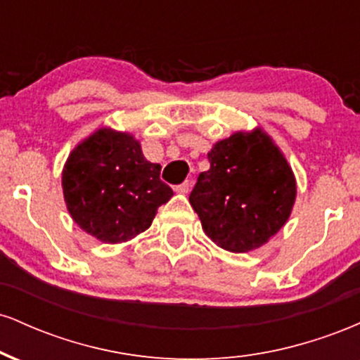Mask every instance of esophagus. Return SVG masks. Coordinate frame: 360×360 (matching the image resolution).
Here are the masks:
<instances>
[{"instance_id": "obj_1", "label": "esophagus", "mask_w": 360, "mask_h": 360, "mask_svg": "<svg viewBox=\"0 0 360 360\" xmlns=\"http://www.w3.org/2000/svg\"><path fill=\"white\" fill-rule=\"evenodd\" d=\"M189 191H191V181H184L183 184L176 186V193H179V194H188Z\"/></svg>"}]
</instances>
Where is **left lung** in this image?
<instances>
[{"label": "left lung", "mask_w": 360, "mask_h": 360, "mask_svg": "<svg viewBox=\"0 0 360 360\" xmlns=\"http://www.w3.org/2000/svg\"><path fill=\"white\" fill-rule=\"evenodd\" d=\"M210 169L189 194L205 233L229 252H250L286 225L296 177L262 128L235 131L208 152Z\"/></svg>", "instance_id": "obj_1"}]
</instances>
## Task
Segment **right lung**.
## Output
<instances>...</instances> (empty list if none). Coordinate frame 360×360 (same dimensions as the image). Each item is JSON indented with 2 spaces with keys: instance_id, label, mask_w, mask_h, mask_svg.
<instances>
[{
  "instance_id": "obj_1",
  "label": "right lung",
  "mask_w": 360,
  "mask_h": 360,
  "mask_svg": "<svg viewBox=\"0 0 360 360\" xmlns=\"http://www.w3.org/2000/svg\"><path fill=\"white\" fill-rule=\"evenodd\" d=\"M140 142L110 127L94 130L72 148L62 169L68 212L81 230L103 243H122L146 232L172 189L160 181Z\"/></svg>"
}]
</instances>
